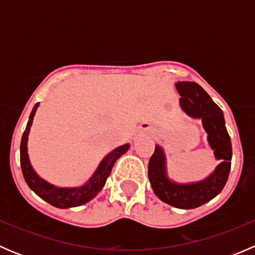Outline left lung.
<instances>
[{"mask_svg": "<svg viewBox=\"0 0 255 255\" xmlns=\"http://www.w3.org/2000/svg\"><path fill=\"white\" fill-rule=\"evenodd\" d=\"M175 87L181 96L182 111L195 120H201L207 133V142L215 158L221 163L206 179L197 182L179 184L169 179L165 151L155 145L149 160L148 176L154 194L165 204L182 210H191L211 201L227 182L232 160V144L225 125L223 112L196 82L177 81Z\"/></svg>", "mask_w": 255, "mask_h": 255, "instance_id": "8db88e82", "label": "left lung"}]
</instances>
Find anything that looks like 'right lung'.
I'll return each instance as SVG.
<instances>
[{"label":"right lung","mask_w":255,"mask_h":255,"mask_svg":"<svg viewBox=\"0 0 255 255\" xmlns=\"http://www.w3.org/2000/svg\"><path fill=\"white\" fill-rule=\"evenodd\" d=\"M38 106H39V104H37L33 107L29 116V120H28L27 127H25L24 133L22 135V140H20V168H22V173L23 176H24L25 182L30 187V190H33L40 199H43L48 204L53 205V206L59 208L81 206V205L86 204L90 200L94 199L101 191L102 187L106 184L107 177L111 174L113 165L117 161V159L121 158L129 149V144L118 146V148L113 149L111 153L107 154L102 159L100 165L97 166L94 175L90 177L81 186L59 187L55 186V185L49 184L48 181H45L44 179H42V177L35 173L29 161V156H28V135H29L33 118H34Z\"/></svg>","instance_id":"obj_1"}]
</instances>
